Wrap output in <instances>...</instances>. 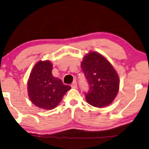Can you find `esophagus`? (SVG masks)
Returning <instances> with one entry per match:
<instances>
[{"mask_svg":"<svg viewBox=\"0 0 149 149\" xmlns=\"http://www.w3.org/2000/svg\"><path fill=\"white\" fill-rule=\"evenodd\" d=\"M71 88H77V82H76V81H74V82H73L72 84H71Z\"/></svg>","mask_w":149,"mask_h":149,"instance_id":"obj_1","label":"esophagus"}]
</instances>
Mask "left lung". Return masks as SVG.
<instances>
[{"instance_id": "left-lung-1", "label": "left lung", "mask_w": 149, "mask_h": 149, "mask_svg": "<svg viewBox=\"0 0 149 149\" xmlns=\"http://www.w3.org/2000/svg\"><path fill=\"white\" fill-rule=\"evenodd\" d=\"M81 68L89 84L86 102L96 108L110 105L117 95L120 84L112 64L100 53L91 51L83 58Z\"/></svg>"}]
</instances>
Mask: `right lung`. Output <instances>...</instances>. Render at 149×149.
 <instances>
[{
    "instance_id": "right-lung-1",
    "label": "right lung",
    "mask_w": 149,
    "mask_h": 149,
    "mask_svg": "<svg viewBox=\"0 0 149 149\" xmlns=\"http://www.w3.org/2000/svg\"><path fill=\"white\" fill-rule=\"evenodd\" d=\"M49 61H39L32 69L27 83L28 95L32 103L38 108L52 110L58 106L65 93L71 89L52 73Z\"/></svg>"
}]
</instances>
